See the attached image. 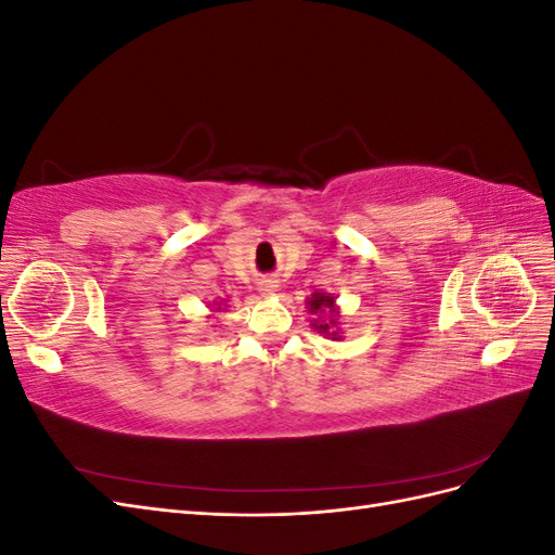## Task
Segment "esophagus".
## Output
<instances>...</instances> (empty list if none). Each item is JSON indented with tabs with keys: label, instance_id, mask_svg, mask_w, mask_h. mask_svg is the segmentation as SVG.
<instances>
[{
	"label": "esophagus",
	"instance_id": "esophagus-1",
	"mask_svg": "<svg viewBox=\"0 0 555 555\" xmlns=\"http://www.w3.org/2000/svg\"><path fill=\"white\" fill-rule=\"evenodd\" d=\"M275 289H278V284H273V282H268V284H263V287H261L263 294H273Z\"/></svg>",
	"mask_w": 555,
	"mask_h": 555
}]
</instances>
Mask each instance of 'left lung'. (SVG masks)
I'll list each match as a JSON object with an SVG mask.
<instances>
[{
  "mask_svg": "<svg viewBox=\"0 0 555 555\" xmlns=\"http://www.w3.org/2000/svg\"><path fill=\"white\" fill-rule=\"evenodd\" d=\"M308 308H310L312 314H324V312L328 310V312L335 317V298H333V296H326V294L314 292L312 298H308ZM333 317H328V322H319V319H314L312 326H314L319 333H326V335H331L333 340H338V331H331L333 324H338Z\"/></svg>",
  "mask_w": 555,
  "mask_h": 555,
  "instance_id": "8db88e82",
  "label": "left lung"
}]
</instances>
